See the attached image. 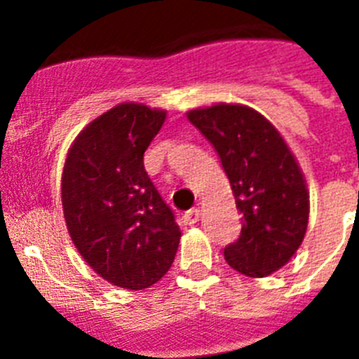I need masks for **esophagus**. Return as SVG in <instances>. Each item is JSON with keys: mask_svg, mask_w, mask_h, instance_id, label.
Listing matches in <instances>:
<instances>
[{"mask_svg": "<svg viewBox=\"0 0 359 359\" xmlns=\"http://www.w3.org/2000/svg\"><path fill=\"white\" fill-rule=\"evenodd\" d=\"M199 215H201V210H199V208H190V210H187L185 214H183V221H185L189 226H192V224H196L199 221Z\"/></svg>", "mask_w": 359, "mask_h": 359, "instance_id": "34e87169", "label": "esophagus"}]
</instances>
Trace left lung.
I'll use <instances>...</instances> for the list:
<instances>
[{
    "mask_svg": "<svg viewBox=\"0 0 359 359\" xmlns=\"http://www.w3.org/2000/svg\"><path fill=\"white\" fill-rule=\"evenodd\" d=\"M187 118L217 151L243 214L224 259L246 277H268L291 261L307 230L309 190L297 158L253 107L219 102L187 111Z\"/></svg>",
    "mask_w": 359,
    "mask_h": 359,
    "instance_id": "left-lung-1",
    "label": "left lung"
}]
</instances>
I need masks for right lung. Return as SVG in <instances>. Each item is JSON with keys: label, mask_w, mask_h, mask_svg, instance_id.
Returning <instances> with one entry per match:
<instances>
[{"label": "right lung", "mask_w": 359, "mask_h": 359, "mask_svg": "<svg viewBox=\"0 0 359 359\" xmlns=\"http://www.w3.org/2000/svg\"><path fill=\"white\" fill-rule=\"evenodd\" d=\"M165 118V109L116 104L79 133L62 169V212L75 248L98 277L123 290L156 284L182 237L144 167Z\"/></svg>", "instance_id": "right-lung-1"}]
</instances>
